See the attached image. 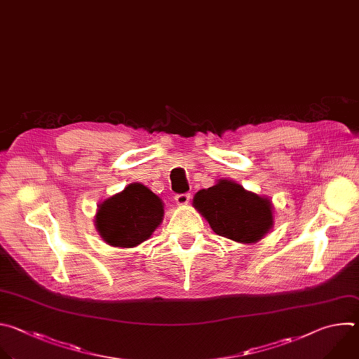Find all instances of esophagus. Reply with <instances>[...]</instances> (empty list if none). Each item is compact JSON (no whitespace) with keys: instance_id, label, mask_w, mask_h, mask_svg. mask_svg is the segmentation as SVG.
Listing matches in <instances>:
<instances>
[{"instance_id":"34e87169","label":"esophagus","mask_w":359,"mask_h":359,"mask_svg":"<svg viewBox=\"0 0 359 359\" xmlns=\"http://www.w3.org/2000/svg\"><path fill=\"white\" fill-rule=\"evenodd\" d=\"M189 199H191L189 194H180V195L175 196V203L178 206H185L189 202Z\"/></svg>"}]
</instances>
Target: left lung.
Segmentation results:
<instances>
[{
  "label": "left lung",
  "mask_w": 359,
  "mask_h": 359,
  "mask_svg": "<svg viewBox=\"0 0 359 359\" xmlns=\"http://www.w3.org/2000/svg\"><path fill=\"white\" fill-rule=\"evenodd\" d=\"M192 205L215 233L243 245L262 241L274 225L270 198L231 180H218L213 187L198 191Z\"/></svg>",
  "instance_id": "obj_1"
}]
</instances>
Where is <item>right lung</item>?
<instances>
[{
  "label": "right lung",
  "mask_w": 359,
  "mask_h": 359,
  "mask_svg": "<svg viewBox=\"0 0 359 359\" xmlns=\"http://www.w3.org/2000/svg\"><path fill=\"white\" fill-rule=\"evenodd\" d=\"M163 218V199L149 187L131 182L97 205L95 226L107 245L130 249L150 239Z\"/></svg>",
  "instance_id": "add662e5"
}]
</instances>
